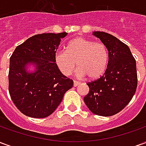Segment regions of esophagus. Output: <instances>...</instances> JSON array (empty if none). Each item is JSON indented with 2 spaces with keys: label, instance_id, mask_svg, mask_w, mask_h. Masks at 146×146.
Wrapping results in <instances>:
<instances>
[{
  "label": "esophagus",
  "instance_id": "34e87169",
  "mask_svg": "<svg viewBox=\"0 0 146 146\" xmlns=\"http://www.w3.org/2000/svg\"><path fill=\"white\" fill-rule=\"evenodd\" d=\"M79 84H80L79 82H77V81H76V80H74V81H73V86H74V87H76V86H78Z\"/></svg>",
  "mask_w": 146,
  "mask_h": 146
}]
</instances>
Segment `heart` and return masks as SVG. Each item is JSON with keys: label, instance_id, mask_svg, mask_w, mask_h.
<instances>
[{"label": "heart", "instance_id": "b5f03b06", "mask_svg": "<svg viewBox=\"0 0 146 146\" xmlns=\"http://www.w3.org/2000/svg\"><path fill=\"white\" fill-rule=\"evenodd\" d=\"M54 62L65 76L73 73L76 66L77 74L88 80L100 78L107 68L109 52L101 42L77 37L68 43L66 51H58L54 54Z\"/></svg>", "mask_w": 146, "mask_h": 146}]
</instances>
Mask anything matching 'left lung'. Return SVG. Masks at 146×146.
<instances>
[{"label":"left lung","instance_id":"1","mask_svg":"<svg viewBox=\"0 0 146 146\" xmlns=\"http://www.w3.org/2000/svg\"><path fill=\"white\" fill-rule=\"evenodd\" d=\"M92 34L106 46L109 62L99 79L87 84L89 92L84 101L92 113L98 116H113L128 104L136 92V61L128 46L116 36L100 31Z\"/></svg>","mask_w":146,"mask_h":146}]
</instances>
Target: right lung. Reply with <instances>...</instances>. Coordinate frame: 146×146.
Returning <instances> with one entry per match:
<instances>
[{
  "mask_svg": "<svg viewBox=\"0 0 146 146\" xmlns=\"http://www.w3.org/2000/svg\"><path fill=\"white\" fill-rule=\"evenodd\" d=\"M67 33H42L31 36L15 49L10 58L8 91L24 115L44 118L57 109L73 81L64 76L54 62L61 39ZM33 65L34 71H28Z\"/></svg>",
  "mask_w": 146,
  "mask_h": 146,
  "instance_id": "right-lung-1",
  "label": "right lung"
}]
</instances>
